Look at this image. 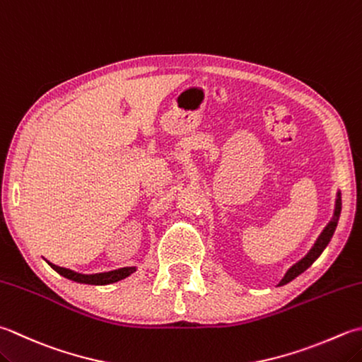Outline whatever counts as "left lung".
<instances>
[{
  "label": "left lung",
  "instance_id": "8db88e82",
  "mask_svg": "<svg viewBox=\"0 0 362 362\" xmlns=\"http://www.w3.org/2000/svg\"><path fill=\"white\" fill-rule=\"evenodd\" d=\"M341 210H342V199H341V193H337L336 197V207H334V215H332L331 221L327 224V228L323 229V232L320 233V237L317 238V242L314 243V246L310 247V251L304 256L300 262H296L293 267H290L284 278L281 279V282L278 286H284L287 282L293 281L296 276H300L303 272H306L308 268L314 264V262L318 259V256L323 252L325 247L328 246L329 240L332 238V233H334L336 228H337V221H339V216H341Z\"/></svg>",
  "mask_w": 362,
  "mask_h": 362
}]
</instances>
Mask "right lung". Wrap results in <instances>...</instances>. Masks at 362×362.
<instances>
[{"label":"right lung","mask_w":362,"mask_h":362,"mask_svg":"<svg viewBox=\"0 0 362 362\" xmlns=\"http://www.w3.org/2000/svg\"><path fill=\"white\" fill-rule=\"evenodd\" d=\"M48 265L52 267L54 272H58L61 276H64V278L75 281V282H80V284H90V286L112 284V282H117L136 272V267H125V268H119V270H115V272L97 273V274H81V273L69 270V268L53 265V264H49V262H48Z\"/></svg>","instance_id":"obj_1"}]
</instances>
